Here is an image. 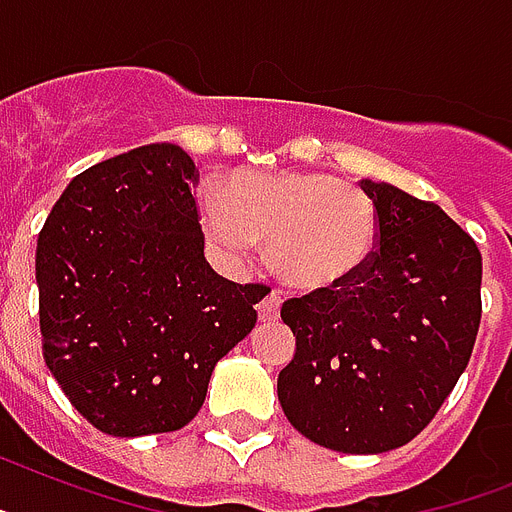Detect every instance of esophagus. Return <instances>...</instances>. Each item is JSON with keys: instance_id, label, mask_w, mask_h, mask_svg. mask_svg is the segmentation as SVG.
Returning a JSON list of instances; mask_svg holds the SVG:
<instances>
[{"instance_id": "obj_1", "label": "esophagus", "mask_w": 512, "mask_h": 512, "mask_svg": "<svg viewBox=\"0 0 512 512\" xmlns=\"http://www.w3.org/2000/svg\"><path fill=\"white\" fill-rule=\"evenodd\" d=\"M280 295L274 293H266L264 298H261V303H259V319L261 322H274V319H277V316H280Z\"/></svg>"}]
</instances>
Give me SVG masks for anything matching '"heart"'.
Masks as SVG:
<instances>
[{
  "label": "heart",
  "instance_id": "heart-1",
  "mask_svg": "<svg viewBox=\"0 0 512 512\" xmlns=\"http://www.w3.org/2000/svg\"><path fill=\"white\" fill-rule=\"evenodd\" d=\"M201 227L230 264L266 240L272 272L301 293L356 280L379 243L374 198L324 172H240L201 196Z\"/></svg>",
  "mask_w": 512,
  "mask_h": 512
}]
</instances>
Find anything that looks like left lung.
<instances>
[{
	"mask_svg": "<svg viewBox=\"0 0 512 512\" xmlns=\"http://www.w3.org/2000/svg\"><path fill=\"white\" fill-rule=\"evenodd\" d=\"M379 211L371 264L348 285L290 298L287 421L316 445L377 455L424 432L466 371L481 322V253L432 201L361 180Z\"/></svg>",
	"mask_w": 512,
	"mask_h": 512,
	"instance_id": "8db88e82",
	"label": "left lung"
}]
</instances>
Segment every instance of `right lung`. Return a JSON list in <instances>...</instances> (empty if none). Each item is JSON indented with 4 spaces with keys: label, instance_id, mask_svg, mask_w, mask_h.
Here are the masks:
<instances>
[{
    "label": "right lung",
    "instance_id": "add662e5",
    "mask_svg": "<svg viewBox=\"0 0 512 512\" xmlns=\"http://www.w3.org/2000/svg\"><path fill=\"white\" fill-rule=\"evenodd\" d=\"M193 183L180 146H138L73 177L38 235L44 361L75 411L112 437L193 421L266 295L209 266Z\"/></svg>",
    "mask_w": 512,
    "mask_h": 512
}]
</instances>
